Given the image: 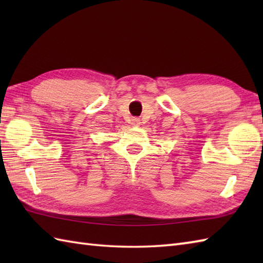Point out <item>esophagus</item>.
Returning a JSON list of instances; mask_svg holds the SVG:
<instances>
[{
    "instance_id": "obj_1",
    "label": "esophagus",
    "mask_w": 263,
    "mask_h": 263,
    "mask_svg": "<svg viewBox=\"0 0 263 263\" xmlns=\"http://www.w3.org/2000/svg\"><path fill=\"white\" fill-rule=\"evenodd\" d=\"M132 124L136 125V126L140 125V120H139V119H133V120H132Z\"/></svg>"
}]
</instances>
